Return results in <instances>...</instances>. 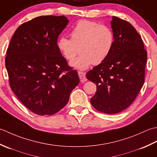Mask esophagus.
<instances>
[{
    "label": "esophagus",
    "mask_w": 157,
    "mask_h": 157,
    "mask_svg": "<svg viewBox=\"0 0 157 157\" xmlns=\"http://www.w3.org/2000/svg\"><path fill=\"white\" fill-rule=\"evenodd\" d=\"M78 74L79 76V78H80V81L82 82H85L87 81V79L86 78V76H85V72H78Z\"/></svg>",
    "instance_id": "1"
}]
</instances>
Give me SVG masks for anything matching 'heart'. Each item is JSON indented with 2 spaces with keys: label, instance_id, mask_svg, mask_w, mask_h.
<instances>
[{
  "label": "heart",
  "instance_id": "obj_1",
  "mask_svg": "<svg viewBox=\"0 0 157 157\" xmlns=\"http://www.w3.org/2000/svg\"><path fill=\"white\" fill-rule=\"evenodd\" d=\"M70 38L61 36L57 47L66 59L78 70H85L93 63L100 64L110 55L114 43L113 30L108 25L87 20L78 21L70 31Z\"/></svg>",
  "mask_w": 157,
  "mask_h": 157
}]
</instances>
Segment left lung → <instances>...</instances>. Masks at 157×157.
<instances>
[{
  "label": "left lung",
  "instance_id": "left-lung-1",
  "mask_svg": "<svg viewBox=\"0 0 157 157\" xmlns=\"http://www.w3.org/2000/svg\"><path fill=\"white\" fill-rule=\"evenodd\" d=\"M114 43L110 55L86 75L97 86L91 98L95 109L116 114L129 106L144 82L147 52L139 33L129 22L113 17Z\"/></svg>",
  "mask_w": 157,
  "mask_h": 157
}]
</instances>
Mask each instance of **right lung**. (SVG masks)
Segmentation results:
<instances>
[{
    "mask_svg": "<svg viewBox=\"0 0 157 157\" xmlns=\"http://www.w3.org/2000/svg\"><path fill=\"white\" fill-rule=\"evenodd\" d=\"M65 16H39L15 30L5 58L11 90L25 107L38 115H52L65 106L79 83L76 70L57 47V38L68 24Z\"/></svg>",
    "mask_w": 157,
    "mask_h": 157,
    "instance_id": "add662e5",
    "label": "right lung"
}]
</instances>
